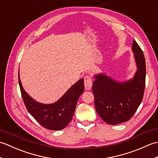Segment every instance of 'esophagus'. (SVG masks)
<instances>
[{"mask_svg": "<svg viewBox=\"0 0 158 158\" xmlns=\"http://www.w3.org/2000/svg\"><path fill=\"white\" fill-rule=\"evenodd\" d=\"M84 85L86 90H89L92 89V81L91 77L89 76H85L84 77Z\"/></svg>", "mask_w": 158, "mask_h": 158, "instance_id": "34e87169", "label": "esophagus"}]
</instances>
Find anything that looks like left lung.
Instances as JSON below:
<instances>
[{
    "instance_id": "8db88e82",
    "label": "left lung",
    "mask_w": 158,
    "mask_h": 158,
    "mask_svg": "<svg viewBox=\"0 0 158 158\" xmlns=\"http://www.w3.org/2000/svg\"><path fill=\"white\" fill-rule=\"evenodd\" d=\"M132 50L137 67L132 79L119 81L105 73L94 76L92 92L96 110L100 118L110 125L127 122L143 100L145 87V59L135 40Z\"/></svg>"
}]
</instances>
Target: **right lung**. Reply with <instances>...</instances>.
Wrapping results in <instances>:
<instances>
[{"label":"right lung","instance_id":"right-lung-1","mask_svg":"<svg viewBox=\"0 0 158 158\" xmlns=\"http://www.w3.org/2000/svg\"><path fill=\"white\" fill-rule=\"evenodd\" d=\"M18 77L22 98L31 115L47 129L60 130L64 128L71 121L77 101L84 91L83 79H79L70 87L56 102L43 104L33 99L25 91L20 80L19 72Z\"/></svg>","mask_w":158,"mask_h":158}]
</instances>
